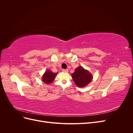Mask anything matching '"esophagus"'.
Segmentation results:
<instances>
[{
  "label": "esophagus",
  "mask_w": 133,
  "mask_h": 133,
  "mask_svg": "<svg viewBox=\"0 0 133 133\" xmlns=\"http://www.w3.org/2000/svg\"><path fill=\"white\" fill-rule=\"evenodd\" d=\"M62 71H63V72H68V69H63L62 70Z\"/></svg>",
  "instance_id": "1"
}]
</instances>
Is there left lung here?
<instances>
[{"label": "left lung", "mask_w": 133, "mask_h": 133, "mask_svg": "<svg viewBox=\"0 0 133 133\" xmlns=\"http://www.w3.org/2000/svg\"><path fill=\"white\" fill-rule=\"evenodd\" d=\"M71 76L74 83L78 87H85L92 80L91 74L82 66L76 68Z\"/></svg>", "instance_id": "obj_1"}]
</instances>
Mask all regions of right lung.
<instances>
[{
  "label": "right lung",
  "mask_w": 133,
  "mask_h": 133,
  "mask_svg": "<svg viewBox=\"0 0 133 133\" xmlns=\"http://www.w3.org/2000/svg\"><path fill=\"white\" fill-rule=\"evenodd\" d=\"M57 73H54L50 70H47L43 76V81L46 84H49L54 81Z\"/></svg>",
  "instance_id": "obj_1"
}]
</instances>
